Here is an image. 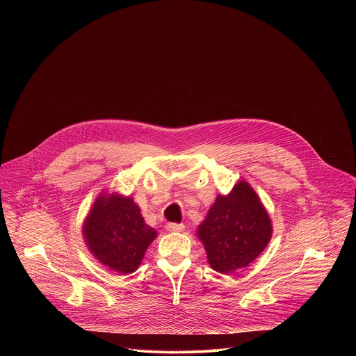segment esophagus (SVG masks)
<instances>
[{
  "label": "esophagus",
  "instance_id": "34e87169",
  "mask_svg": "<svg viewBox=\"0 0 356 356\" xmlns=\"http://www.w3.org/2000/svg\"><path fill=\"white\" fill-rule=\"evenodd\" d=\"M165 230L167 232H182L185 230V225L184 223H167L165 225Z\"/></svg>",
  "mask_w": 356,
  "mask_h": 356
}]
</instances>
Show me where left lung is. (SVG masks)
<instances>
[{"mask_svg": "<svg viewBox=\"0 0 356 356\" xmlns=\"http://www.w3.org/2000/svg\"><path fill=\"white\" fill-rule=\"evenodd\" d=\"M271 234V219L245 181L236 184L227 196L219 195L197 229L209 266L222 274L252 263Z\"/></svg>", "mask_w": 356, "mask_h": 356, "instance_id": "8db88e82", "label": "left lung"}]
</instances>
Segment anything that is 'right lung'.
<instances>
[{"mask_svg":"<svg viewBox=\"0 0 356 356\" xmlns=\"http://www.w3.org/2000/svg\"><path fill=\"white\" fill-rule=\"evenodd\" d=\"M82 232L93 256L119 274H130L138 268L157 234L144 222L134 200L118 193H102L97 197Z\"/></svg>","mask_w":356,"mask_h":356,"instance_id":"add662e5","label":"right lung"}]
</instances>
